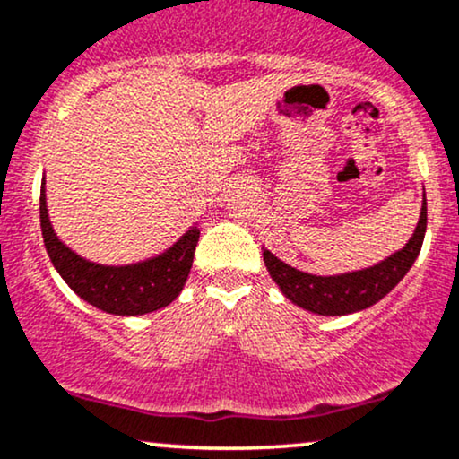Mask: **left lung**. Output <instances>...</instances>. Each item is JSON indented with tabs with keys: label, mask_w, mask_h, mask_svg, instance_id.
I'll use <instances>...</instances> for the list:
<instances>
[{
	"label": "left lung",
	"mask_w": 459,
	"mask_h": 459,
	"mask_svg": "<svg viewBox=\"0 0 459 459\" xmlns=\"http://www.w3.org/2000/svg\"><path fill=\"white\" fill-rule=\"evenodd\" d=\"M425 224H428V205L423 201L417 229L408 244L400 252L385 258L383 263L361 269V272L323 278V275L303 273L290 267L269 250L263 252V258L275 284L292 303L323 316H342V314L366 310L395 289V284L404 278L421 252Z\"/></svg>",
	"instance_id": "8db88e82"
}]
</instances>
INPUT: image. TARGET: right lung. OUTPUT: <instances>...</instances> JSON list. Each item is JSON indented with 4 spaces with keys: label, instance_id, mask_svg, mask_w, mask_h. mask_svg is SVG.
Instances as JSON below:
<instances>
[{
    "label": "right lung",
    "instance_id": "add662e5",
    "mask_svg": "<svg viewBox=\"0 0 459 459\" xmlns=\"http://www.w3.org/2000/svg\"><path fill=\"white\" fill-rule=\"evenodd\" d=\"M40 226L48 258L65 284L98 310L117 316L156 312L177 299L190 273L198 235H201L196 226H192L173 247L156 258L126 264V267L96 264L81 258L57 239L48 222L44 184L40 192Z\"/></svg>",
    "mask_w": 459,
    "mask_h": 459
}]
</instances>
